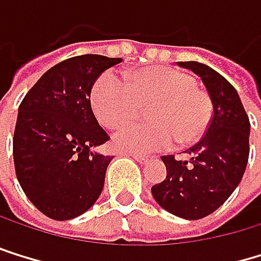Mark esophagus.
<instances>
[{
	"label": "esophagus",
	"instance_id": "34e87169",
	"mask_svg": "<svg viewBox=\"0 0 261 261\" xmlns=\"http://www.w3.org/2000/svg\"><path fill=\"white\" fill-rule=\"evenodd\" d=\"M129 156H133L136 161H139V163H147L148 161V155H142V153H129Z\"/></svg>",
	"mask_w": 261,
	"mask_h": 261
}]
</instances>
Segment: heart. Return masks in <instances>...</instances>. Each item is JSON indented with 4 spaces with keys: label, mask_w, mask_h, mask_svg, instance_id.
I'll return each instance as SVG.
<instances>
[{
    "label": "heart",
    "mask_w": 261,
    "mask_h": 261,
    "mask_svg": "<svg viewBox=\"0 0 261 261\" xmlns=\"http://www.w3.org/2000/svg\"><path fill=\"white\" fill-rule=\"evenodd\" d=\"M91 105L108 128L129 122L148 106L150 122L126 125L114 136V147L132 153L167 148L174 141L191 145L203 138L213 117L212 97L197 87L196 78L166 65L142 68L129 81L108 70L92 87Z\"/></svg>",
    "instance_id": "obj_1"
}]
</instances>
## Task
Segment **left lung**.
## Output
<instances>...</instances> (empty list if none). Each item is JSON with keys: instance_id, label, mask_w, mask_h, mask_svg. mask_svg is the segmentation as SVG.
<instances>
[{"instance_id": "obj_1", "label": "left lung", "mask_w": 261, "mask_h": 261, "mask_svg": "<svg viewBox=\"0 0 261 261\" xmlns=\"http://www.w3.org/2000/svg\"><path fill=\"white\" fill-rule=\"evenodd\" d=\"M178 65L202 78L213 117L203 138L186 150L189 160L161 156L167 175L152 186V194L166 212L194 221L216 212L240 185L249 160L250 123L237 89L216 70L196 61Z\"/></svg>"}]
</instances>
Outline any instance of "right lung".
Listing matches in <instances>:
<instances>
[{
	"mask_svg": "<svg viewBox=\"0 0 261 261\" xmlns=\"http://www.w3.org/2000/svg\"><path fill=\"white\" fill-rule=\"evenodd\" d=\"M120 58L83 55L45 72L18 108L14 164L20 186L45 216L67 221L100 197L113 156L95 152L109 136L98 125L91 91Z\"/></svg>",
	"mask_w": 261,
	"mask_h": 261,
	"instance_id": "add662e5",
	"label": "right lung"
}]
</instances>
